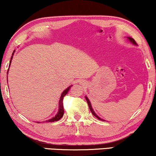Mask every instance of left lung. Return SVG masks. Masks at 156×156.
Masks as SVG:
<instances>
[{
    "label": "left lung",
    "mask_w": 156,
    "mask_h": 156,
    "mask_svg": "<svg viewBox=\"0 0 156 156\" xmlns=\"http://www.w3.org/2000/svg\"><path fill=\"white\" fill-rule=\"evenodd\" d=\"M127 40H128L129 41L130 43H132V44L133 45H135V46H136V43L135 42V41H134V39H133L132 38H131V37H127ZM85 98H86V100H87V103H88V105H89V109H90V110H91V112H92V114H93L96 117V118H98V119H100V120H103V121H105L104 119H101L100 117H98V115H97L96 114V112H94V109H93V108H92V106H91V102H90L89 99L88 98V97H87V96H85Z\"/></svg>",
    "instance_id": "1"
}]
</instances>
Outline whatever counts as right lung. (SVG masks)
Returning a JSON list of instances; mask_svg holds the SVG:
<instances>
[{"label": "right lung", "mask_w": 156, "mask_h": 156, "mask_svg": "<svg viewBox=\"0 0 156 156\" xmlns=\"http://www.w3.org/2000/svg\"><path fill=\"white\" fill-rule=\"evenodd\" d=\"M15 52V51H13V53L12 54V56H11L10 61V63H11V62H12V60L13 55H14ZM10 66H9V67H10ZM8 70H9V68H8ZM8 73H7V74H8ZM7 81H8V77H7ZM72 87H73V85L69 86V87H67V89L65 90V91H63V92L61 94V96H60V100H59V103H58V111L57 112V114H56L54 117H52V118H51L50 119H48V120H46V122H53L58 121V120H59V119L63 116V114H64V109H63V104H62L63 98H64V96H65V95L68 93V91H69V89H70V88ZM37 123H40V122H37Z\"/></svg>", "instance_id": "obj_1"}]
</instances>
